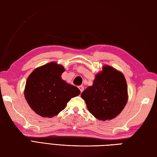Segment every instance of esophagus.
<instances>
[{"mask_svg": "<svg viewBox=\"0 0 157 157\" xmlns=\"http://www.w3.org/2000/svg\"><path fill=\"white\" fill-rule=\"evenodd\" d=\"M79 90H80V92H82L83 91H84V86H79Z\"/></svg>", "mask_w": 157, "mask_h": 157, "instance_id": "obj_1", "label": "esophagus"}]
</instances>
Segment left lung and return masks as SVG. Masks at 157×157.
I'll use <instances>...</instances> for the list:
<instances>
[{"label":"left lung","instance_id":"left-lung-1","mask_svg":"<svg viewBox=\"0 0 157 157\" xmlns=\"http://www.w3.org/2000/svg\"><path fill=\"white\" fill-rule=\"evenodd\" d=\"M90 113L105 121L116 117L128 101V86L123 73L105 65L94 83L82 93Z\"/></svg>","mask_w":157,"mask_h":157}]
</instances>
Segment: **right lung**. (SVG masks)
Instances as JSON below:
<instances>
[{"instance_id":"1","label":"right lung","mask_w":157,"mask_h":157,"mask_svg":"<svg viewBox=\"0 0 157 157\" xmlns=\"http://www.w3.org/2000/svg\"><path fill=\"white\" fill-rule=\"evenodd\" d=\"M64 71L62 65L50 63L36 69L26 81V101L33 111L43 117L59 114L71 98L80 94L76 86L61 79Z\"/></svg>"}]
</instances>
